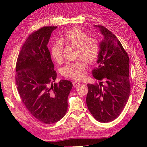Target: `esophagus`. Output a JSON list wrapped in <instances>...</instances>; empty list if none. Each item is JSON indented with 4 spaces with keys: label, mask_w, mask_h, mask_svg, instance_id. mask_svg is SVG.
<instances>
[{
    "label": "esophagus",
    "mask_w": 147,
    "mask_h": 147,
    "mask_svg": "<svg viewBox=\"0 0 147 147\" xmlns=\"http://www.w3.org/2000/svg\"><path fill=\"white\" fill-rule=\"evenodd\" d=\"M80 84V83H79V82H74L73 83V86H74V87H76V86H79Z\"/></svg>",
    "instance_id": "esophagus-1"
}]
</instances>
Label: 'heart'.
I'll return each instance as SVG.
<instances>
[{
  "instance_id": "obj_1",
  "label": "heart",
  "mask_w": 147,
  "mask_h": 147,
  "mask_svg": "<svg viewBox=\"0 0 147 147\" xmlns=\"http://www.w3.org/2000/svg\"><path fill=\"white\" fill-rule=\"evenodd\" d=\"M60 40L54 43L51 47L52 57L57 63L63 60V43L77 48V58L82 59L87 64L94 63L98 57V40L96 38L89 37L85 32L78 28L69 30ZM84 69V64L79 61L67 64L62 69V74L69 79H79L82 76Z\"/></svg>"
}]
</instances>
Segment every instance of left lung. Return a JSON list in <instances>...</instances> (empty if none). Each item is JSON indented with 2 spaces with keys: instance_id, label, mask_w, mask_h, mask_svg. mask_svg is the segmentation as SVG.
<instances>
[{
  "instance_id": "1",
  "label": "left lung",
  "mask_w": 147,
  "mask_h": 147,
  "mask_svg": "<svg viewBox=\"0 0 147 147\" xmlns=\"http://www.w3.org/2000/svg\"><path fill=\"white\" fill-rule=\"evenodd\" d=\"M102 35L96 63L92 70L99 84H88L86 104L94 117L101 123L117 119L130 95L129 59L117 37L102 26H94Z\"/></svg>"
}]
</instances>
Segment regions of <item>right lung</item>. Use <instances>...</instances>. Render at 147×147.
Here are the masks:
<instances>
[{
    "mask_svg": "<svg viewBox=\"0 0 147 147\" xmlns=\"http://www.w3.org/2000/svg\"><path fill=\"white\" fill-rule=\"evenodd\" d=\"M57 27H45L30 34L18 55L15 80L22 102L38 121L52 124L63 118L73 87L70 81L57 78L48 48L51 34Z\"/></svg>",
    "mask_w": 147,
    "mask_h": 147,
    "instance_id": "obj_1",
    "label": "right lung"
}]
</instances>
